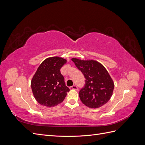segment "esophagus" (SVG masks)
<instances>
[{"mask_svg": "<svg viewBox=\"0 0 145 145\" xmlns=\"http://www.w3.org/2000/svg\"><path fill=\"white\" fill-rule=\"evenodd\" d=\"M69 88L71 89H74V90H77L78 89V88H77V86L76 85H73V86L70 87Z\"/></svg>", "mask_w": 145, "mask_h": 145, "instance_id": "esophagus-1", "label": "esophagus"}]
</instances>
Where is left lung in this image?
<instances>
[{
  "instance_id": "8db88e82",
  "label": "left lung",
  "mask_w": 145,
  "mask_h": 145,
  "mask_svg": "<svg viewBox=\"0 0 145 145\" xmlns=\"http://www.w3.org/2000/svg\"><path fill=\"white\" fill-rule=\"evenodd\" d=\"M71 60L86 78L85 88L79 92L82 102L91 108L103 106L110 100L114 83L104 66L94 60Z\"/></svg>"
}]
</instances>
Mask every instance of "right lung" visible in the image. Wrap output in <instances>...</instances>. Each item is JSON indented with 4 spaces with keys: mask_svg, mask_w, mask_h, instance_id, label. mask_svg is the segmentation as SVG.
<instances>
[{
    "mask_svg": "<svg viewBox=\"0 0 145 145\" xmlns=\"http://www.w3.org/2000/svg\"><path fill=\"white\" fill-rule=\"evenodd\" d=\"M67 59L58 56L51 57L39 65L31 81L34 97L43 106L53 107L64 100L70 90L65 85L60 68Z\"/></svg>",
    "mask_w": 145,
    "mask_h": 145,
    "instance_id": "add662e5",
    "label": "right lung"
}]
</instances>
